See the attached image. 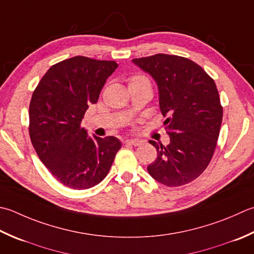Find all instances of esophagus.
Segmentation results:
<instances>
[{"label":"esophagus","instance_id":"34e87169","mask_svg":"<svg viewBox=\"0 0 254 254\" xmlns=\"http://www.w3.org/2000/svg\"><path fill=\"white\" fill-rule=\"evenodd\" d=\"M140 141L138 140H127L126 142H124V144H126V145H134V146H137V145H140Z\"/></svg>","mask_w":254,"mask_h":254}]
</instances>
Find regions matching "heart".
<instances>
[{
	"instance_id": "obj_1",
	"label": "heart",
	"mask_w": 254,
	"mask_h": 254,
	"mask_svg": "<svg viewBox=\"0 0 254 254\" xmlns=\"http://www.w3.org/2000/svg\"><path fill=\"white\" fill-rule=\"evenodd\" d=\"M135 83H148L151 84L148 78L143 76V74H134L130 79H128V84H135Z\"/></svg>"
}]
</instances>
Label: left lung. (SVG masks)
<instances>
[{"instance_id":"8db88e82","label":"left lung","mask_w":254,"mask_h":254,"mask_svg":"<svg viewBox=\"0 0 254 254\" xmlns=\"http://www.w3.org/2000/svg\"><path fill=\"white\" fill-rule=\"evenodd\" d=\"M132 62L156 81L170 135L166 146L150 141L157 158L147 171L165 186L186 185L209 165L217 145L222 107L216 83L199 64L185 57L156 54Z\"/></svg>"}]
</instances>
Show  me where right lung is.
I'll list each match as a JSON object with an SVG mask.
<instances>
[{"label":"right lung","mask_w":254,"mask_h":254,"mask_svg":"<svg viewBox=\"0 0 254 254\" xmlns=\"http://www.w3.org/2000/svg\"><path fill=\"white\" fill-rule=\"evenodd\" d=\"M117 68L113 61L69 58L49 68L33 92L28 127L33 146L52 175L72 190L103 181L121 148L117 137L92 138L80 126Z\"/></svg>","instance_id":"obj_1"}]
</instances>
